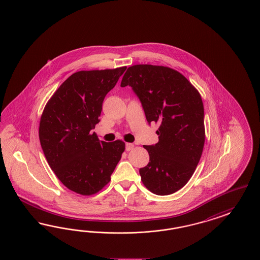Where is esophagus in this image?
Here are the masks:
<instances>
[{
	"instance_id": "obj_1",
	"label": "esophagus",
	"mask_w": 260,
	"mask_h": 260,
	"mask_svg": "<svg viewBox=\"0 0 260 260\" xmlns=\"http://www.w3.org/2000/svg\"><path fill=\"white\" fill-rule=\"evenodd\" d=\"M125 148L127 151H130V150H132V149L134 148V144L127 143V144H125Z\"/></svg>"
}]
</instances>
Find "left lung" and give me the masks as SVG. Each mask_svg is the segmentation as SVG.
<instances>
[{"instance_id": "1", "label": "left lung", "mask_w": 260, "mask_h": 260, "mask_svg": "<svg viewBox=\"0 0 260 260\" xmlns=\"http://www.w3.org/2000/svg\"><path fill=\"white\" fill-rule=\"evenodd\" d=\"M130 86L148 123L159 124V142L144 145L149 163L140 169L144 186L155 194L180 190L192 177L205 142L204 110L199 90L173 68L152 64L128 68L120 87Z\"/></svg>"}]
</instances>
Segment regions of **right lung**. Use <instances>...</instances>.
<instances>
[{
    "instance_id": "add662e5",
    "label": "right lung",
    "mask_w": 260,
    "mask_h": 260,
    "mask_svg": "<svg viewBox=\"0 0 260 260\" xmlns=\"http://www.w3.org/2000/svg\"><path fill=\"white\" fill-rule=\"evenodd\" d=\"M126 67L82 70L68 77L49 99L39 122V141L50 168L72 192L102 190L125 150V144L99 141L92 129L102 103Z\"/></svg>"
}]
</instances>
